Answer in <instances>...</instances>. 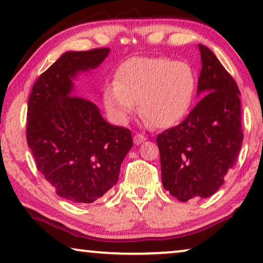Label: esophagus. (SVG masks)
Segmentation results:
<instances>
[{
    "mask_svg": "<svg viewBox=\"0 0 263 263\" xmlns=\"http://www.w3.org/2000/svg\"><path fill=\"white\" fill-rule=\"evenodd\" d=\"M145 139H146L145 137H144L143 135H140V133H137V135H135V137H133V142H135L136 145H139V144H142Z\"/></svg>",
    "mask_w": 263,
    "mask_h": 263,
    "instance_id": "1",
    "label": "esophagus"
}]
</instances>
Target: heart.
<instances>
[{"instance_id": "b5f03b06", "label": "heart", "mask_w": 263, "mask_h": 263, "mask_svg": "<svg viewBox=\"0 0 263 263\" xmlns=\"http://www.w3.org/2000/svg\"><path fill=\"white\" fill-rule=\"evenodd\" d=\"M197 88L194 70L183 61L163 57H136L124 62L116 81L103 93L106 108L124 123L139 102L140 114L154 126L165 128L183 119Z\"/></svg>"}]
</instances>
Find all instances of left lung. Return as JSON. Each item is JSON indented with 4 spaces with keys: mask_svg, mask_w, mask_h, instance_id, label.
Segmentation results:
<instances>
[{
    "mask_svg": "<svg viewBox=\"0 0 263 263\" xmlns=\"http://www.w3.org/2000/svg\"><path fill=\"white\" fill-rule=\"evenodd\" d=\"M198 47V94L204 96L182 123L156 139L164 190L183 202L209 198L219 190L243 142L237 84L209 47Z\"/></svg>",
    "mask_w": 263,
    "mask_h": 263,
    "instance_id": "obj_1",
    "label": "left lung"
}]
</instances>
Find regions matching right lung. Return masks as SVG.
Returning <instances> with one entry per match:
<instances>
[{
    "mask_svg": "<svg viewBox=\"0 0 263 263\" xmlns=\"http://www.w3.org/2000/svg\"><path fill=\"white\" fill-rule=\"evenodd\" d=\"M108 53L106 47L63 53L28 99L26 138L36 168L72 202L90 204L107 193L133 144L128 128L108 124L94 102L72 95V79L98 68Z\"/></svg>",
    "mask_w": 263,
    "mask_h": 263,
    "instance_id": "obj_1",
    "label": "right lung"
}]
</instances>
